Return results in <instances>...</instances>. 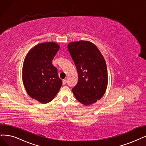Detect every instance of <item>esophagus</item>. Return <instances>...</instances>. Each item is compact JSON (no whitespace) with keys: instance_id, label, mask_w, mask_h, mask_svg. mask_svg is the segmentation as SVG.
Returning a JSON list of instances; mask_svg holds the SVG:
<instances>
[{"instance_id":"obj_1","label":"esophagus","mask_w":146,"mask_h":146,"mask_svg":"<svg viewBox=\"0 0 146 146\" xmlns=\"http://www.w3.org/2000/svg\"><path fill=\"white\" fill-rule=\"evenodd\" d=\"M66 82H67V81H66V79L65 80H63V85H65L66 84Z\"/></svg>"}]
</instances>
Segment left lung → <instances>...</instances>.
<instances>
[{
	"label": "left lung",
	"instance_id": "obj_1",
	"mask_svg": "<svg viewBox=\"0 0 146 146\" xmlns=\"http://www.w3.org/2000/svg\"><path fill=\"white\" fill-rule=\"evenodd\" d=\"M68 48L78 72L77 84L72 88L74 96L84 106L95 103L107 87L106 60L96 46L89 41L72 42Z\"/></svg>",
	"mask_w": 146,
	"mask_h": 146
}]
</instances>
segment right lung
Segmentation results:
<instances>
[{"instance_id":"add662e5","label":"right lung","mask_w":146,"mask_h":146,"mask_svg":"<svg viewBox=\"0 0 146 146\" xmlns=\"http://www.w3.org/2000/svg\"><path fill=\"white\" fill-rule=\"evenodd\" d=\"M59 48L55 42L39 44L29 51L24 61L22 74L26 90L41 103L53 100L62 84L57 69L52 64Z\"/></svg>"}]
</instances>
